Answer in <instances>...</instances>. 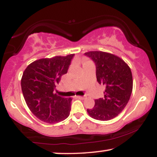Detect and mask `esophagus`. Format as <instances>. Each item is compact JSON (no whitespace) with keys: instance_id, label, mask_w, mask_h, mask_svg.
I'll list each match as a JSON object with an SVG mask.
<instances>
[{"instance_id":"34e87169","label":"esophagus","mask_w":157,"mask_h":157,"mask_svg":"<svg viewBox=\"0 0 157 157\" xmlns=\"http://www.w3.org/2000/svg\"><path fill=\"white\" fill-rule=\"evenodd\" d=\"M77 98H78V99H81V100H84L85 98H86V97H82V96H77L76 97Z\"/></svg>"}]
</instances>
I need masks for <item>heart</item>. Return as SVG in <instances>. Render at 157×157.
<instances>
[{
  "instance_id": "obj_1",
  "label": "heart",
  "mask_w": 157,
  "mask_h": 157,
  "mask_svg": "<svg viewBox=\"0 0 157 157\" xmlns=\"http://www.w3.org/2000/svg\"><path fill=\"white\" fill-rule=\"evenodd\" d=\"M87 62H89V61H88V60H85V61H84V63H83V64H84V63H87Z\"/></svg>"
}]
</instances>
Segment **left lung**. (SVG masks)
I'll return each mask as SVG.
<instances>
[{"label": "left lung", "mask_w": 157, "mask_h": 157, "mask_svg": "<svg viewBox=\"0 0 157 157\" xmlns=\"http://www.w3.org/2000/svg\"><path fill=\"white\" fill-rule=\"evenodd\" d=\"M96 64L97 82L105 86L104 98L95 100L93 109H87L91 117L107 121L116 117L125 109L133 89L131 68L118 56L101 51L85 53Z\"/></svg>", "instance_id": "1"}]
</instances>
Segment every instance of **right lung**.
Returning <instances> with one entry per match:
<instances>
[{
  "label": "right lung",
  "instance_id": "1",
  "mask_svg": "<svg viewBox=\"0 0 157 157\" xmlns=\"http://www.w3.org/2000/svg\"><path fill=\"white\" fill-rule=\"evenodd\" d=\"M74 54L37 60L27 66L21 78V89L26 105L34 115L47 123L68 117L72 99L55 92L62 75L67 73Z\"/></svg>",
  "mask_w": 157,
  "mask_h": 157
}]
</instances>
